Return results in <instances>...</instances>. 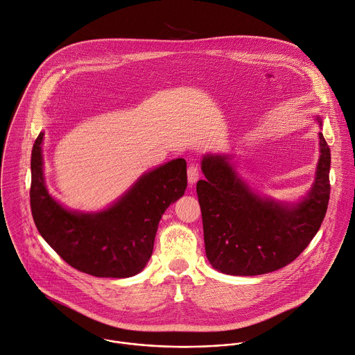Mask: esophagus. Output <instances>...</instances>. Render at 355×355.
I'll return each instance as SVG.
<instances>
[{
  "label": "esophagus",
  "instance_id": "1",
  "mask_svg": "<svg viewBox=\"0 0 355 355\" xmlns=\"http://www.w3.org/2000/svg\"><path fill=\"white\" fill-rule=\"evenodd\" d=\"M188 181H189V184H193V182H196L198 181V178H199V166H198V163L196 162H191L189 164H188Z\"/></svg>",
  "mask_w": 355,
  "mask_h": 355
}]
</instances>
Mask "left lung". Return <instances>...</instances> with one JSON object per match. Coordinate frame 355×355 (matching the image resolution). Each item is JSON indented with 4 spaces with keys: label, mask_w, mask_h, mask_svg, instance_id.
Masks as SVG:
<instances>
[{
    "label": "left lung",
    "mask_w": 355,
    "mask_h": 355,
    "mask_svg": "<svg viewBox=\"0 0 355 355\" xmlns=\"http://www.w3.org/2000/svg\"><path fill=\"white\" fill-rule=\"evenodd\" d=\"M320 139L316 181L308 198L288 208L263 199L237 178L226 157L202 160L196 184L207 257L229 275H261L292 263L322 226L330 198V147Z\"/></svg>",
    "instance_id": "left-lung-1"
}]
</instances>
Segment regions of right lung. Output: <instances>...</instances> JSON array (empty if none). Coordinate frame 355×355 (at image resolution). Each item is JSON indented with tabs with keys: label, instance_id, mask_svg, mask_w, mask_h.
Instances as JSON below:
<instances>
[{
	"label": "right lung",
	"instance_id": "right-lung-1",
	"mask_svg": "<svg viewBox=\"0 0 355 355\" xmlns=\"http://www.w3.org/2000/svg\"><path fill=\"white\" fill-rule=\"evenodd\" d=\"M43 133L31 159V211L33 222L58 254L73 268L101 278L140 272L151 257L164 211L184 195L187 163L173 160L144 174L114 207L99 214H74L49 195L43 178Z\"/></svg>",
	"mask_w": 355,
	"mask_h": 355
}]
</instances>
